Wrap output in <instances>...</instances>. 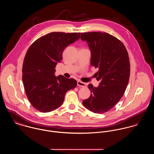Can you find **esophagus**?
<instances>
[{"instance_id": "obj_1", "label": "esophagus", "mask_w": 154, "mask_h": 154, "mask_svg": "<svg viewBox=\"0 0 154 154\" xmlns=\"http://www.w3.org/2000/svg\"><path fill=\"white\" fill-rule=\"evenodd\" d=\"M77 85L79 86H81V87H82V88H85L86 86V85L85 83H84L83 82L81 81H78L77 82Z\"/></svg>"}]
</instances>
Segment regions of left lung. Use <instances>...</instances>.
I'll use <instances>...</instances> for the list:
<instances>
[{"label": "left lung", "instance_id": "left-lung-1", "mask_svg": "<svg viewBox=\"0 0 154 154\" xmlns=\"http://www.w3.org/2000/svg\"><path fill=\"white\" fill-rule=\"evenodd\" d=\"M91 52V65L98 68L95 74L97 88L88 85L90 97L82 101L92 112L103 113L111 110L124 95L130 76V62L126 48L115 36L101 32L81 33Z\"/></svg>", "mask_w": 154, "mask_h": 154}]
</instances>
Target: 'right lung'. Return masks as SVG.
Returning a JSON list of instances; mask_svg holds the SVG:
<instances>
[{
  "mask_svg": "<svg viewBox=\"0 0 154 154\" xmlns=\"http://www.w3.org/2000/svg\"><path fill=\"white\" fill-rule=\"evenodd\" d=\"M81 33L51 32L33 42L26 54L22 81L28 100L38 111H52L60 107L66 93L77 82L62 75H55L64 49L78 40Z\"/></svg>",
  "mask_w": 154,
  "mask_h": 154,
  "instance_id": "1",
  "label": "right lung"
}]
</instances>
